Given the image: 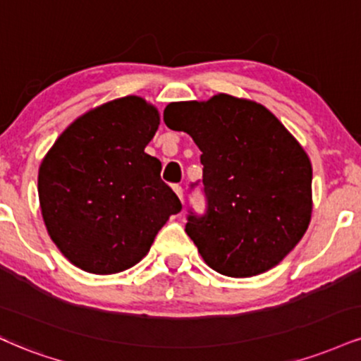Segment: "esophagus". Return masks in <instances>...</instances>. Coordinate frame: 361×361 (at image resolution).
I'll use <instances>...</instances> for the list:
<instances>
[{"label": "esophagus", "instance_id": "esophagus-1", "mask_svg": "<svg viewBox=\"0 0 361 361\" xmlns=\"http://www.w3.org/2000/svg\"><path fill=\"white\" fill-rule=\"evenodd\" d=\"M173 190H175V193L178 195V198H180L181 203H183V188H181L180 185H173Z\"/></svg>", "mask_w": 361, "mask_h": 361}]
</instances>
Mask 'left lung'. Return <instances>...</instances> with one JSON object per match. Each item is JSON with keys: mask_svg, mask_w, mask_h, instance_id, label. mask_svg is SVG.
I'll use <instances>...</instances> for the list:
<instances>
[{"mask_svg": "<svg viewBox=\"0 0 361 361\" xmlns=\"http://www.w3.org/2000/svg\"><path fill=\"white\" fill-rule=\"evenodd\" d=\"M163 119L202 151L207 210H190L185 230L203 260L228 277L277 266L311 220L312 168L302 146L266 107L228 94L171 102Z\"/></svg>", "mask_w": 361, "mask_h": 361, "instance_id": "8db88e82", "label": "left lung"}]
</instances>
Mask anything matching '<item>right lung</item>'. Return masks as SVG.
<instances>
[{
	"mask_svg": "<svg viewBox=\"0 0 361 361\" xmlns=\"http://www.w3.org/2000/svg\"><path fill=\"white\" fill-rule=\"evenodd\" d=\"M159 126L136 95L85 112L60 134L38 171L49 235L73 266L116 274L136 266L181 202L145 153Z\"/></svg>",
	"mask_w": 361,
	"mask_h": 361,
	"instance_id": "right-lung-1",
	"label": "right lung"
}]
</instances>
